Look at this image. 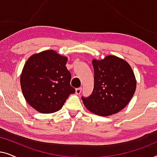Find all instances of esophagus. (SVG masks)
<instances>
[{
    "label": "esophagus",
    "instance_id": "obj_1",
    "mask_svg": "<svg viewBox=\"0 0 157 157\" xmlns=\"http://www.w3.org/2000/svg\"><path fill=\"white\" fill-rule=\"evenodd\" d=\"M82 91V87H79L78 89H76V94H80Z\"/></svg>",
    "mask_w": 157,
    "mask_h": 157
}]
</instances>
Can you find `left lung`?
<instances>
[{
	"label": "left lung",
	"mask_w": 157,
	"mask_h": 157,
	"mask_svg": "<svg viewBox=\"0 0 157 157\" xmlns=\"http://www.w3.org/2000/svg\"><path fill=\"white\" fill-rule=\"evenodd\" d=\"M94 84L92 94L82 96L85 106L98 116L112 115L128 104L136 91V81L129 64L114 56L93 60Z\"/></svg>",
	"instance_id": "1"
}]
</instances>
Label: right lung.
Segmentation results:
<instances>
[{"instance_id":"right-lung-1","label":"right lung","mask_w":157,"mask_h":157,"mask_svg":"<svg viewBox=\"0 0 157 157\" xmlns=\"http://www.w3.org/2000/svg\"><path fill=\"white\" fill-rule=\"evenodd\" d=\"M67 58L54 51L31 56L21 76L23 96L30 106L44 113L60 110L76 90L70 85L71 74L66 67Z\"/></svg>"}]
</instances>
